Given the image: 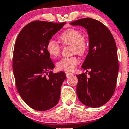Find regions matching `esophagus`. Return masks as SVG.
<instances>
[{"instance_id": "obj_1", "label": "esophagus", "mask_w": 129, "mask_h": 129, "mask_svg": "<svg viewBox=\"0 0 129 129\" xmlns=\"http://www.w3.org/2000/svg\"><path fill=\"white\" fill-rule=\"evenodd\" d=\"M66 76H67V77H69V76L72 75V73H70V72H66Z\"/></svg>"}]
</instances>
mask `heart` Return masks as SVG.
Returning a JSON list of instances; mask_svg holds the SVG:
<instances>
[{"instance_id":"obj_1","label":"heart","mask_w":129,"mask_h":129,"mask_svg":"<svg viewBox=\"0 0 129 129\" xmlns=\"http://www.w3.org/2000/svg\"><path fill=\"white\" fill-rule=\"evenodd\" d=\"M60 42L63 45L73 46V53L82 55L86 50V43L81 32L74 29H69L62 32L59 37ZM46 51L53 57H57L60 55L61 48L57 42L53 40L48 42ZM79 63L75 57H64L57 62L56 66L58 70L72 71Z\"/></svg>"}]
</instances>
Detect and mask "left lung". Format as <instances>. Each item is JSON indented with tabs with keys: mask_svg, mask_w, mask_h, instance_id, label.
I'll list each match as a JSON object with an SVG mask.
<instances>
[{
	"mask_svg": "<svg viewBox=\"0 0 129 129\" xmlns=\"http://www.w3.org/2000/svg\"><path fill=\"white\" fill-rule=\"evenodd\" d=\"M86 29L89 51L81 67L89 72L76 75V94L82 104L97 108L107 102L114 94L119 72L115 40L111 32L100 21L83 18L70 22Z\"/></svg>",
	"mask_w": 129,
	"mask_h": 129,
	"instance_id": "left-lung-1",
	"label": "left lung"
}]
</instances>
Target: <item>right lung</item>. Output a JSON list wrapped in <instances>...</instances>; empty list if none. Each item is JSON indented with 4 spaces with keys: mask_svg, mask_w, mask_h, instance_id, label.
I'll return each instance as SVG.
<instances>
[{
    "mask_svg": "<svg viewBox=\"0 0 129 129\" xmlns=\"http://www.w3.org/2000/svg\"><path fill=\"white\" fill-rule=\"evenodd\" d=\"M65 24L33 21L25 25L16 39L13 59L16 87L21 98L34 110L46 111L59 102L66 75L63 72L51 71L54 65L46 45Z\"/></svg>",
    "mask_w": 129,
    "mask_h": 129,
    "instance_id": "obj_1",
    "label": "right lung"
}]
</instances>
